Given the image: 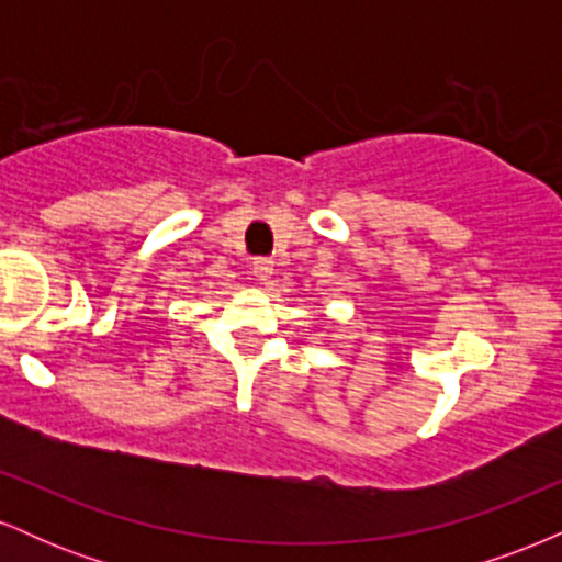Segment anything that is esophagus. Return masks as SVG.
Listing matches in <instances>:
<instances>
[{
    "mask_svg": "<svg viewBox=\"0 0 562 562\" xmlns=\"http://www.w3.org/2000/svg\"><path fill=\"white\" fill-rule=\"evenodd\" d=\"M274 274V261L272 259H256L254 261V277L259 282H269V277Z\"/></svg>",
    "mask_w": 562,
    "mask_h": 562,
    "instance_id": "34e87169",
    "label": "esophagus"
}]
</instances>
